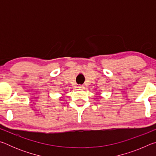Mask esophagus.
I'll return each instance as SVG.
<instances>
[{
  "label": "esophagus",
  "mask_w": 156,
  "mask_h": 156,
  "mask_svg": "<svg viewBox=\"0 0 156 156\" xmlns=\"http://www.w3.org/2000/svg\"><path fill=\"white\" fill-rule=\"evenodd\" d=\"M78 89H84V85H82V84H80V85H79L78 87Z\"/></svg>",
  "instance_id": "34e87169"
}]
</instances>
